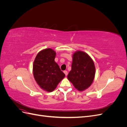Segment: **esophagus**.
I'll use <instances>...</instances> for the list:
<instances>
[{
  "label": "esophagus",
  "mask_w": 127,
  "mask_h": 127,
  "mask_svg": "<svg viewBox=\"0 0 127 127\" xmlns=\"http://www.w3.org/2000/svg\"><path fill=\"white\" fill-rule=\"evenodd\" d=\"M64 73L65 75H66V76H67V75H68V71H67V70H64Z\"/></svg>",
  "instance_id": "esophagus-1"
}]
</instances>
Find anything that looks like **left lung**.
I'll return each mask as SVG.
<instances>
[{
  "label": "left lung",
  "instance_id": "left-lung-1",
  "mask_svg": "<svg viewBox=\"0 0 127 127\" xmlns=\"http://www.w3.org/2000/svg\"><path fill=\"white\" fill-rule=\"evenodd\" d=\"M95 67L93 60L86 53L81 51L75 52L72 55L71 70L67 78L79 91L89 87L93 82Z\"/></svg>",
  "mask_w": 127,
  "mask_h": 127
}]
</instances>
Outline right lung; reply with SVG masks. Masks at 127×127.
I'll list each match as a JSON object with an SVG mask.
<instances>
[{
	"label": "right lung",
	"instance_id": "obj_1",
	"mask_svg": "<svg viewBox=\"0 0 127 127\" xmlns=\"http://www.w3.org/2000/svg\"><path fill=\"white\" fill-rule=\"evenodd\" d=\"M56 53L52 49L42 50L37 53L33 65L34 79L39 86L47 92L54 91L65 74L55 61Z\"/></svg>",
	"mask_w": 127,
	"mask_h": 127
}]
</instances>
